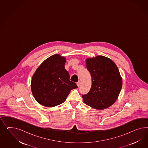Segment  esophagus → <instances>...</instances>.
I'll list each match as a JSON object with an SVG mask.
<instances>
[{
  "mask_svg": "<svg viewBox=\"0 0 148 148\" xmlns=\"http://www.w3.org/2000/svg\"><path fill=\"white\" fill-rule=\"evenodd\" d=\"M76 85H77V87H80V86L81 85L80 82V81L77 82L76 83Z\"/></svg>",
  "mask_w": 148,
  "mask_h": 148,
  "instance_id": "34e87169",
  "label": "esophagus"
}]
</instances>
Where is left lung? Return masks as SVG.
I'll list each match as a JSON object with an SVG mask.
<instances>
[{
  "instance_id": "left-lung-1",
  "label": "left lung",
  "mask_w": 148,
  "mask_h": 148,
  "mask_svg": "<svg viewBox=\"0 0 148 148\" xmlns=\"http://www.w3.org/2000/svg\"><path fill=\"white\" fill-rule=\"evenodd\" d=\"M92 77L90 91L82 94L84 103L97 110L106 108L116 101L122 87V79L116 64L110 58L98 56L86 60Z\"/></svg>"
}]
</instances>
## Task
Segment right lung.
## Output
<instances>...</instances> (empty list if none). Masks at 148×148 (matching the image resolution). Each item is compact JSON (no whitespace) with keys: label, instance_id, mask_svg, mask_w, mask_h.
I'll list each match as a JSON object with an SVG mask.
<instances>
[{"label":"right lung","instance_id":"right-lung-1","mask_svg":"<svg viewBox=\"0 0 148 148\" xmlns=\"http://www.w3.org/2000/svg\"><path fill=\"white\" fill-rule=\"evenodd\" d=\"M66 58L58 54L46 59L37 69L32 80V93L43 106L54 107L63 103L70 91L77 88L69 80L64 68Z\"/></svg>","mask_w":148,"mask_h":148}]
</instances>
